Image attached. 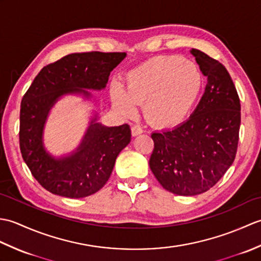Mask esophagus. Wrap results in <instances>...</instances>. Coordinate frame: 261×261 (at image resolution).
I'll return each instance as SVG.
<instances>
[{"mask_svg":"<svg viewBox=\"0 0 261 261\" xmlns=\"http://www.w3.org/2000/svg\"><path fill=\"white\" fill-rule=\"evenodd\" d=\"M143 132V130H142V127L140 126V125H134L131 127V134H132V136L134 137H137V136H139V135H141Z\"/></svg>","mask_w":261,"mask_h":261,"instance_id":"1","label":"esophagus"}]
</instances>
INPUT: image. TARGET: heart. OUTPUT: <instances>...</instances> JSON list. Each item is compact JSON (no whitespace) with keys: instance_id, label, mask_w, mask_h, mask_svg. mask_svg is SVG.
<instances>
[{"instance_id":"1","label":"heart","mask_w":261,"mask_h":261,"mask_svg":"<svg viewBox=\"0 0 261 261\" xmlns=\"http://www.w3.org/2000/svg\"><path fill=\"white\" fill-rule=\"evenodd\" d=\"M204 79L197 66L179 56H159L146 60L125 75V91L111 87L114 108L134 115L136 104H143L150 124L169 129L181 124L201 95Z\"/></svg>"}]
</instances>
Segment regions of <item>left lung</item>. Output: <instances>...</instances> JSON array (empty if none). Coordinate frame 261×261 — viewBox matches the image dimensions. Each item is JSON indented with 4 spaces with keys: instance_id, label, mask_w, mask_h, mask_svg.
<instances>
[{
    "instance_id": "8db88e82",
    "label": "left lung",
    "mask_w": 261,
    "mask_h": 261,
    "mask_svg": "<svg viewBox=\"0 0 261 261\" xmlns=\"http://www.w3.org/2000/svg\"><path fill=\"white\" fill-rule=\"evenodd\" d=\"M206 76L203 96L191 118L171 130L153 132L149 166L165 190L181 196L208 191L236 158L241 122L240 98L224 66L191 49Z\"/></svg>"
}]
</instances>
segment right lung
<instances>
[{"instance_id":"1","label":"right lung","mask_w":261,"mask_h":261,"mask_svg":"<svg viewBox=\"0 0 261 261\" xmlns=\"http://www.w3.org/2000/svg\"><path fill=\"white\" fill-rule=\"evenodd\" d=\"M126 56L125 53L70 54L45 66L25 92L20 110V150L32 176L55 195L82 198L107 184L115 159L131 141L127 124L105 126L92 119L81 145L69 156L55 158L43 147L42 134L49 111L66 94L86 90L101 91L110 73Z\"/></svg>"}]
</instances>
